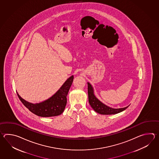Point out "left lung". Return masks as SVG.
Masks as SVG:
<instances>
[{
    "mask_svg": "<svg viewBox=\"0 0 159 159\" xmlns=\"http://www.w3.org/2000/svg\"><path fill=\"white\" fill-rule=\"evenodd\" d=\"M88 97L89 102L91 107L95 111L98 112L102 115H111L116 114L119 112L124 111L129 106L124 108H113L110 107L105 105L100 101L98 98L95 96L94 94V90L91 84L88 82Z\"/></svg>",
    "mask_w": 159,
    "mask_h": 159,
    "instance_id": "1",
    "label": "left lung"
}]
</instances>
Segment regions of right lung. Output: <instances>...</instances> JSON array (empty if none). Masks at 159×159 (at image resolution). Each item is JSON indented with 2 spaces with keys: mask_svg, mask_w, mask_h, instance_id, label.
Wrapping results in <instances>:
<instances>
[{
  "mask_svg": "<svg viewBox=\"0 0 159 159\" xmlns=\"http://www.w3.org/2000/svg\"><path fill=\"white\" fill-rule=\"evenodd\" d=\"M73 78V75H71L52 97L39 103L34 104L25 101L17 92V96L23 105L35 115L41 117L57 116L61 114L64 111L67 103L66 97Z\"/></svg>",
  "mask_w": 159,
  "mask_h": 159,
  "instance_id": "right-lung-1",
  "label": "right lung"
}]
</instances>
